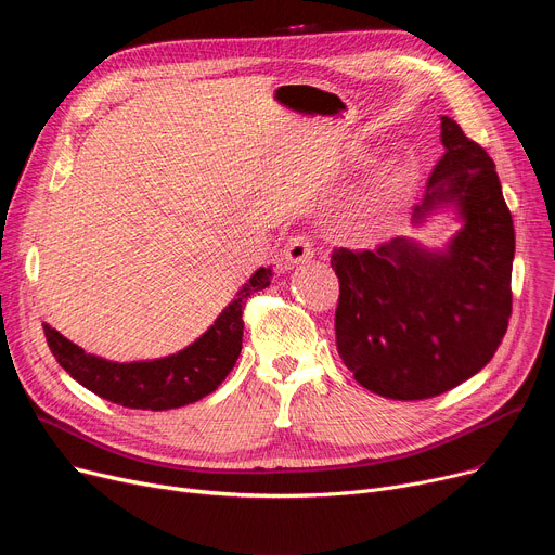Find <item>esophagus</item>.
Here are the masks:
<instances>
[{
  "instance_id": "obj_1",
  "label": "esophagus",
  "mask_w": 555,
  "mask_h": 555,
  "mask_svg": "<svg viewBox=\"0 0 555 555\" xmlns=\"http://www.w3.org/2000/svg\"><path fill=\"white\" fill-rule=\"evenodd\" d=\"M283 256L289 266H304V262L312 260L314 247L308 236H293V238H287V243L283 247Z\"/></svg>"
}]
</instances>
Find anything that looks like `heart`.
Wrapping results in <instances>:
<instances>
[{
	"label": "heart",
	"mask_w": 555,
	"mask_h": 555,
	"mask_svg": "<svg viewBox=\"0 0 555 555\" xmlns=\"http://www.w3.org/2000/svg\"><path fill=\"white\" fill-rule=\"evenodd\" d=\"M412 184V168L400 159H389L377 168L371 193H369V207L371 209H385L391 202H396Z\"/></svg>",
	"instance_id": "b5f03b06"
}]
</instances>
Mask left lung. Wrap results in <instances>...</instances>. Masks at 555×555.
<instances>
[{
	"instance_id": "8db88e82",
	"label": "left lung",
	"mask_w": 555,
	"mask_h": 555,
	"mask_svg": "<svg viewBox=\"0 0 555 555\" xmlns=\"http://www.w3.org/2000/svg\"><path fill=\"white\" fill-rule=\"evenodd\" d=\"M446 155L434 166L412 224L452 214L443 247L398 236L375 251L335 249L337 351L356 380L383 398L441 396L479 373L511 317L513 218L494 162L441 116Z\"/></svg>"
}]
</instances>
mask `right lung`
Segmentation results:
<instances>
[{
	"label": "right lung",
	"mask_w": 555,
	"mask_h": 555,
	"mask_svg": "<svg viewBox=\"0 0 555 555\" xmlns=\"http://www.w3.org/2000/svg\"><path fill=\"white\" fill-rule=\"evenodd\" d=\"M272 276V266L258 268L207 331L182 351L166 358L112 362L85 353L49 324H44V337L55 362L92 393L130 410H178L222 385L243 348L245 301L258 289L268 287Z\"/></svg>",
	"instance_id": "right-lung-1"
}]
</instances>
